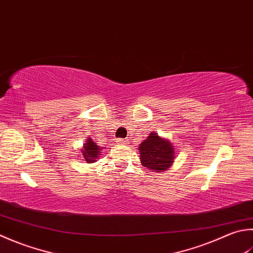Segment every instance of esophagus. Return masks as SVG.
Segmentation results:
<instances>
[{"instance_id": "esophagus-1", "label": "esophagus", "mask_w": 253, "mask_h": 253, "mask_svg": "<svg viewBox=\"0 0 253 253\" xmlns=\"http://www.w3.org/2000/svg\"><path fill=\"white\" fill-rule=\"evenodd\" d=\"M116 142L118 143V145H125V143H127V140L126 139H122V138H117Z\"/></svg>"}]
</instances>
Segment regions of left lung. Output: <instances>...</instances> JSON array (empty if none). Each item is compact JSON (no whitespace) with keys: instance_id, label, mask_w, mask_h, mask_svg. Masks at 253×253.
Instances as JSON below:
<instances>
[{"instance_id":"8db88e82","label":"left lung","mask_w":253,"mask_h":253,"mask_svg":"<svg viewBox=\"0 0 253 253\" xmlns=\"http://www.w3.org/2000/svg\"><path fill=\"white\" fill-rule=\"evenodd\" d=\"M174 152L172 143L159 137L156 132H151L139 147L142 166L155 172H162L169 169L174 161Z\"/></svg>"}]
</instances>
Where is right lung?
<instances>
[{"mask_svg":"<svg viewBox=\"0 0 253 253\" xmlns=\"http://www.w3.org/2000/svg\"><path fill=\"white\" fill-rule=\"evenodd\" d=\"M100 148L96 146V143L94 142L91 138H87L86 142L84 143V148L82 149V158L83 160H85L87 163L94 162L96 159L98 155H100Z\"/></svg>","mask_w":253,"mask_h":253,"instance_id":"1","label":"right lung"}]
</instances>
